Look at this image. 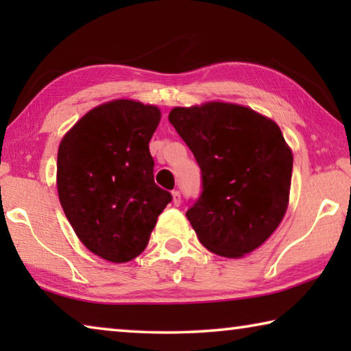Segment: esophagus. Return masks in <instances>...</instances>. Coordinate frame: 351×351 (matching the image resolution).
<instances>
[{
  "label": "esophagus",
  "instance_id": "obj_1",
  "mask_svg": "<svg viewBox=\"0 0 351 351\" xmlns=\"http://www.w3.org/2000/svg\"><path fill=\"white\" fill-rule=\"evenodd\" d=\"M171 197H173V204L175 206L181 204V193L178 192V190H173V192H171Z\"/></svg>",
  "mask_w": 351,
  "mask_h": 351
}]
</instances>
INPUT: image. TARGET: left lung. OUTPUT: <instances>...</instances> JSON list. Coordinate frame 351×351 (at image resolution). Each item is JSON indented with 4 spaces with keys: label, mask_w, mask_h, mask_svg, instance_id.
<instances>
[{
    "label": "left lung",
    "mask_w": 351,
    "mask_h": 351,
    "mask_svg": "<svg viewBox=\"0 0 351 351\" xmlns=\"http://www.w3.org/2000/svg\"><path fill=\"white\" fill-rule=\"evenodd\" d=\"M169 121L192 150L203 193L187 210L201 245L241 258L269 239L288 209L293 152L272 119L212 100L175 106Z\"/></svg>",
    "instance_id": "1"
}]
</instances>
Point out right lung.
I'll use <instances>...</instances> for the list:
<instances>
[{
    "label": "right lung",
    "instance_id": "obj_1",
    "mask_svg": "<svg viewBox=\"0 0 351 351\" xmlns=\"http://www.w3.org/2000/svg\"><path fill=\"white\" fill-rule=\"evenodd\" d=\"M156 105L116 99L80 117L57 154V192L75 235L93 254L125 263L147 247L171 195L154 184L148 150Z\"/></svg>",
    "mask_w": 351,
    "mask_h": 351
}]
</instances>
